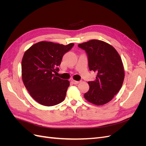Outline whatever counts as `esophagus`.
<instances>
[{"mask_svg":"<svg viewBox=\"0 0 146 146\" xmlns=\"http://www.w3.org/2000/svg\"><path fill=\"white\" fill-rule=\"evenodd\" d=\"M70 81H71L74 84H76V85H77V84L80 83V82H79V81H76L75 80H74L73 78H71V80H70Z\"/></svg>","mask_w":146,"mask_h":146,"instance_id":"esophagus-1","label":"esophagus"}]
</instances>
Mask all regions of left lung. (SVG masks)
Segmentation results:
<instances>
[{"label":"left lung","mask_w":146,"mask_h":146,"mask_svg":"<svg viewBox=\"0 0 146 146\" xmlns=\"http://www.w3.org/2000/svg\"><path fill=\"white\" fill-rule=\"evenodd\" d=\"M88 56L90 70L98 74L94 81L88 82L90 90L84 98L96 105L111 101L121 90L125 72L120 55L108 43L98 39L79 44Z\"/></svg>","instance_id":"1"}]
</instances>
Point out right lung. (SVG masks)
Returning <instances> with one entry per match:
<instances>
[{
    "label": "right lung",
    "instance_id": "1",
    "mask_svg": "<svg viewBox=\"0 0 146 146\" xmlns=\"http://www.w3.org/2000/svg\"><path fill=\"white\" fill-rule=\"evenodd\" d=\"M74 45L40 41L31 46L22 60V78L32 98L47 107L64 100L69 81L55 76L65 53Z\"/></svg>",
    "mask_w": 146,
    "mask_h": 146
}]
</instances>
